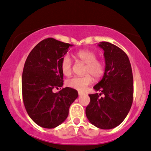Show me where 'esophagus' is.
<instances>
[{
  "instance_id": "1",
  "label": "esophagus",
  "mask_w": 151,
  "mask_h": 151,
  "mask_svg": "<svg viewBox=\"0 0 151 151\" xmlns=\"http://www.w3.org/2000/svg\"><path fill=\"white\" fill-rule=\"evenodd\" d=\"M78 94L80 95V96H81V95H83V94H85V93H84V92H83V91H78Z\"/></svg>"
}]
</instances>
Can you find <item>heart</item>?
<instances>
[{
	"label": "heart",
	"instance_id": "obj_1",
	"mask_svg": "<svg viewBox=\"0 0 151 151\" xmlns=\"http://www.w3.org/2000/svg\"><path fill=\"white\" fill-rule=\"evenodd\" d=\"M76 57L86 63L84 74L83 77H74L68 79L66 81V85L70 88L83 91L93 82L92 77L94 79L101 78L105 73V65L101 61L96 60V53L90 50L84 49L79 51L76 53ZM60 68L63 74L65 76H69L72 71V62L68 55H65L62 58L60 63Z\"/></svg>",
	"mask_w": 151,
	"mask_h": 151
}]
</instances>
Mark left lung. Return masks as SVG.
Instances as JSON below:
<instances>
[{
  "label": "left lung",
  "mask_w": 151,
  "mask_h": 151,
  "mask_svg": "<svg viewBox=\"0 0 151 151\" xmlns=\"http://www.w3.org/2000/svg\"><path fill=\"white\" fill-rule=\"evenodd\" d=\"M105 69L102 80L93 86L101 93L89 94L90 103L86 109L89 122L101 129H111L125 119L131 108L134 79L131 63L121 49L108 42H100ZM103 94V98H99Z\"/></svg>",
  "instance_id": "obj_1"
}]
</instances>
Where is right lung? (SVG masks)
<instances>
[{
    "label": "right lung",
    "mask_w": 151,
    "mask_h": 151,
    "mask_svg": "<svg viewBox=\"0 0 151 151\" xmlns=\"http://www.w3.org/2000/svg\"><path fill=\"white\" fill-rule=\"evenodd\" d=\"M73 45L49 37L40 41L27 57L22 75V94L25 108L39 126L54 128L65 120L70 105L78 96L77 90L63 85L62 58Z\"/></svg>",
    "instance_id": "right-lung-1"
}]
</instances>
